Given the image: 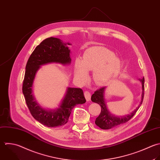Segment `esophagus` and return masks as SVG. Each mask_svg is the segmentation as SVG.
Listing matches in <instances>:
<instances>
[{
  "label": "esophagus",
  "mask_w": 160,
  "mask_h": 160,
  "mask_svg": "<svg viewBox=\"0 0 160 160\" xmlns=\"http://www.w3.org/2000/svg\"><path fill=\"white\" fill-rule=\"evenodd\" d=\"M84 95L85 97V98L87 100V101H90V98H91V94L88 91H85L84 92Z\"/></svg>",
  "instance_id": "1"
}]
</instances>
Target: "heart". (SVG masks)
<instances>
[{
	"mask_svg": "<svg viewBox=\"0 0 160 160\" xmlns=\"http://www.w3.org/2000/svg\"><path fill=\"white\" fill-rule=\"evenodd\" d=\"M120 68L121 62L112 52L102 47H93L85 51L82 60L75 61L74 76L84 82L87 78V72L94 70V82L98 85H104L118 73Z\"/></svg>",
	"mask_w": 160,
	"mask_h": 160,
	"instance_id": "heart-1",
	"label": "heart"
}]
</instances>
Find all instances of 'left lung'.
I'll list each match as a JSON object with an SVG mask.
<instances>
[{
  "label": "left lung",
  "instance_id": "left-lung-1",
  "mask_svg": "<svg viewBox=\"0 0 160 160\" xmlns=\"http://www.w3.org/2000/svg\"><path fill=\"white\" fill-rule=\"evenodd\" d=\"M142 83V100L138 105V107L130 115L122 116V117H116L111 114L107 109L105 100L104 97V93L106 87H102L95 92V93L92 95L91 100L93 102L97 103L100 105L102 108L101 113L100 115L96 118L95 124L103 130H108L114 128L120 125L127 123L130 120L136 113L137 110L140 107L142 104L144 97V90H145V78L144 77L140 80Z\"/></svg>",
  "mask_w": 160,
  "mask_h": 160
}]
</instances>
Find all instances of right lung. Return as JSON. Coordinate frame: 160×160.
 <instances>
[{"label": "right lung", "mask_w": 160, "mask_h": 160, "mask_svg": "<svg viewBox=\"0 0 160 160\" xmlns=\"http://www.w3.org/2000/svg\"><path fill=\"white\" fill-rule=\"evenodd\" d=\"M67 45L57 38L49 37L36 47L30 55L26 67L22 86V92L27 105L32 117L42 125L53 128L66 124L72 109L78 104L86 102L83 90L68 87L59 107L55 110L42 108L33 95V83L35 75L41 65L50 63L70 64V50Z\"/></svg>", "instance_id": "add662e5"}]
</instances>
